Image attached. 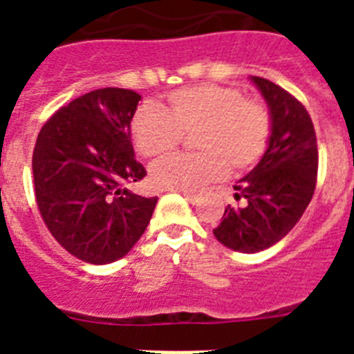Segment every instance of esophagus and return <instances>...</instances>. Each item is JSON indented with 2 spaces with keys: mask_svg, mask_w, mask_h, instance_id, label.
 Here are the masks:
<instances>
[{
  "mask_svg": "<svg viewBox=\"0 0 354 354\" xmlns=\"http://www.w3.org/2000/svg\"><path fill=\"white\" fill-rule=\"evenodd\" d=\"M183 195H184V198H186L187 202H189V204H196V202H198V200H200V195H196V193L183 192Z\"/></svg>",
  "mask_w": 354,
  "mask_h": 354,
  "instance_id": "34e87169",
  "label": "esophagus"
}]
</instances>
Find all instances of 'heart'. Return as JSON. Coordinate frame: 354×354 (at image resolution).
<instances>
[{
	"label": "heart",
	"instance_id": "1",
	"mask_svg": "<svg viewBox=\"0 0 354 354\" xmlns=\"http://www.w3.org/2000/svg\"><path fill=\"white\" fill-rule=\"evenodd\" d=\"M196 154H177L150 168L158 187L192 192L221 179L227 170L246 171L264 156L271 136L270 111L255 99L225 84L202 83L168 95L167 109L142 106L131 122V134L145 158H161L193 134Z\"/></svg>",
	"mask_w": 354,
	"mask_h": 354
}]
</instances>
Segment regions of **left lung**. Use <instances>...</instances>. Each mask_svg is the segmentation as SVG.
<instances>
[{
	"instance_id": "1",
	"label": "left lung",
	"mask_w": 354,
	"mask_h": 354,
	"mask_svg": "<svg viewBox=\"0 0 354 354\" xmlns=\"http://www.w3.org/2000/svg\"><path fill=\"white\" fill-rule=\"evenodd\" d=\"M250 80L270 109V143L257 167L234 186V198L245 205H227L212 234L234 252L257 253L283 239L310 204L319 156L305 106L270 80Z\"/></svg>"
}]
</instances>
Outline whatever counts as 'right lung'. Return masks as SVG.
I'll return each mask as SVG.
<instances>
[{
	"mask_svg": "<svg viewBox=\"0 0 354 354\" xmlns=\"http://www.w3.org/2000/svg\"><path fill=\"white\" fill-rule=\"evenodd\" d=\"M140 99L126 88L93 90L58 109L37 138L33 184L44 223L88 264L127 255L158 204L124 186L147 175L131 142Z\"/></svg>",
	"mask_w": 354,
	"mask_h": 354,
	"instance_id": "obj_1",
	"label": "right lung"
}]
</instances>
